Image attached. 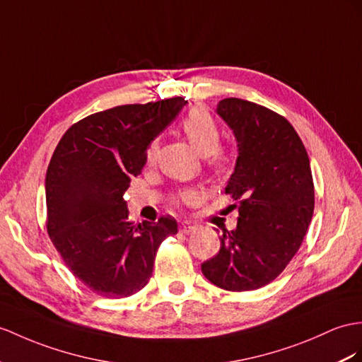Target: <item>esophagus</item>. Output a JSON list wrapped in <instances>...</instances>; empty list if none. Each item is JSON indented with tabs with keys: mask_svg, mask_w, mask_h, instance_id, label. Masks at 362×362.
I'll return each mask as SVG.
<instances>
[{
	"mask_svg": "<svg viewBox=\"0 0 362 362\" xmlns=\"http://www.w3.org/2000/svg\"><path fill=\"white\" fill-rule=\"evenodd\" d=\"M195 228H197V226H195V224L187 223V221H184V223H181V224H180V232H181V233H184V235H189V233H192L193 230H195Z\"/></svg>",
	"mask_w": 362,
	"mask_h": 362,
	"instance_id": "obj_1",
	"label": "esophagus"
}]
</instances>
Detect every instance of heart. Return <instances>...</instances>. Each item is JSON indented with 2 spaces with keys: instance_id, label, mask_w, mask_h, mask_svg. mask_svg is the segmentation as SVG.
<instances>
[{
  "instance_id": "1",
  "label": "heart",
  "mask_w": 362,
  "mask_h": 362,
  "mask_svg": "<svg viewBox=\"0 0 362 362\" xmlns=\"http://www.w3.org/2000/svg\"><path fill=\"white\" fill-rule=\"evenodd\" d=\"M181 129L184 135L187 136L189 143L197 148L201 156H206L207 164L211 170L219 172L223 170L227 164V155L219 148V141H221V132L216 126L215 119L210 117V113L204 109H193L189 112L186 118L181 122ZM158 151V141H152L146 148V160L152 163ZM198 198L195 190H184L175 198L176 202H192Z\"/></svg>"
}]
</instances>
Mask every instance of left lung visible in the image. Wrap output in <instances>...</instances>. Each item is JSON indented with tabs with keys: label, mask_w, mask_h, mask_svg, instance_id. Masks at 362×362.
Returning <instances> with one entry per match:
<instances>
[{
	"label": "left lung",
	"mask_w": 362,
	"mask_h": 362,
	"mask_svg": "<svg viewBox=\"0 0 362 362\" xmlns=\"http://www.w3.org/2000/svg\"><path fill=\"white\" fill-rule=\"evenodd\" d=\"M216 113L238 143L226 193L238 202L240 216L201 270L216 287L247 292L272 283L301 247L315 209L310 161L293 126L276 112L226 98Z\"/></svg>",
	"instance_id": "8db88e82"
}]
</instances>
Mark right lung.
Instances as JSON below:
<instances>
[{
    "label": "right lung",
    "instance_id": "obj_1",
    "mask_svg": "<svg viewBox=\"0 0 362 362\" xmlns=\"http://www.w3.org/2000/svg\"><path fill=\"white\" fill-rule=\"evenodd\" d=\"M187 104L182 96L126 104L89 115L67 129L46 173L47 233L69 270L104 298L139 292L155 255L178 233L172 216L129 221L122 195L143 170L146 148Z\"/></svg>",
    "mask_w": 362,
    "mask_h": 362
}]
</instances>
